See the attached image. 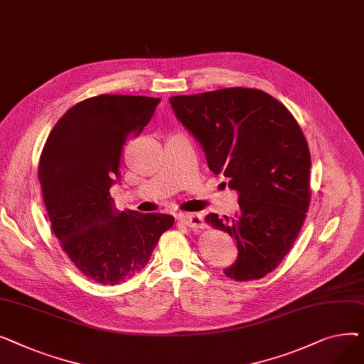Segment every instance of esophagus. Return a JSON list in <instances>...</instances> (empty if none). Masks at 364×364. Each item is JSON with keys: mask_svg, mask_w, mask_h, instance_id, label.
<instances>
[{"mask_svg": "<svg viewBox=\"0 0 364 364\" xmlns=\"http://www.w3.org/2000/svg\"><path fill=\"white\" fill-rule=\"evenodd\" d=\"M180 221L190 228H195V230L205 228V221H203L202 215H199V214H181Z\"/></svg>", "mask_w": 364, "mask_h": 364, "instance_id": "1", "label": "esophagus"}]
</instances>
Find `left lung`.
Here are the masks:
<instances>
[{"instance_id": "left-lung-1", "label": "left lung", "mask_w": 364, "mask_h": 364, "mask_svg": "<svg viewBox=\"0 0 364 364\" xmlns=\"http://www.w3.org/2000/svg\"><path fill=\"white\" fill-rule=\"evenodd\" d=\"M177 118L205 150L214 174L239 192L235 217L205 221L237 242L224 274L237 282L272 273L307 218L311 158L294 114L257 88H223L169 99Z\"/></svg>"}]
</instances>
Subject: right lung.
Listing matches in <instances>:
<instances>
[{"mask_svg": "<svg viewBox=\"0 0 364 364\" xmlns=\"http://www.w3.org/2000/svg\"><path fill=\"white\" fill-rule=\"evenodd\" d=\"M158 103L122 94L85 99L57 121L41 153L38 178L51 230L76 269L102 284L139 274L174 224L165 214L118 213L109 192L125 141L143 131Z\"/></svg>", "mask_w": 364, "mask_h": 364, "instance_id": "right-lung-1", "label": "right lung"}]
</instances>
